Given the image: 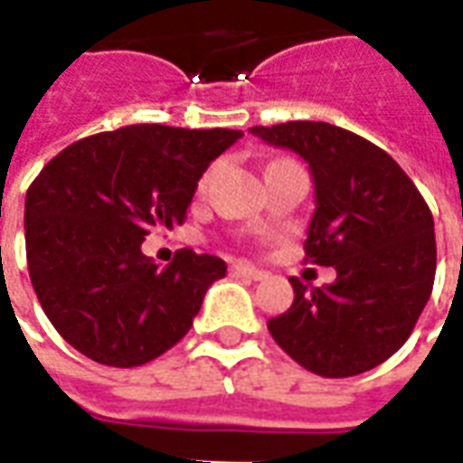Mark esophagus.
I'll return each mask as SVG.
<instances>
[{
    "label": "esophagus",
    "instance_id": "obj_1",
    "mask_svg": "<svg viewBox=\"0 0 463 463\" xmlns=\"http://www.w3.org/2000/svg\"><path fill=\"white\" fill-rule=\"evenodd\" d=\"M232 275H238V278H245V280H265L268 275L258 268H252V265H245V262H232L231 265Z\"/></svg>",
    "mask_w": 463,
    "mask_h": 463
}]
</instances>
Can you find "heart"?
Listing matches in <instances>:
<instances>
[{
  "instance_id": "1",
  "label": "heart",
  "mask_w": 463,
  "mask_h": 463,
  "mask_svg": "<svg viewBox=\"0 0 463 463\" xmlns=\"http://www.w3.org/2000/svg\"><path fill=\"white\" fill-rule=\"evenodd\" d=\"M208 178H211V173H208V175H203V181H201V188H205V185H208Z\"/></svg>"
}]
</instances>
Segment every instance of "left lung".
Listing matches in <instances>:
<instances>
[{
  "instance_id": "1",
  "label": "left lung",
  "mask_w": 463,
  "mask_h": 463,
  "mask_svg": "<svg viewBox=\"0 0 463 463\" xmlns=\"http://www.w3.org/2000/svg\"><path fill=\"white\" fill-rule=\"evenodd\" d=\"M250 133L307 161L317 208L305 262L337 270L325 288L292 280L290 310L268 320L272 340L320 377L377 367L409 340L434 288L427 201L387 151L340 126L288 121Z\"/></svg>"
}]
</instances>
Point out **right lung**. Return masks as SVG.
Masks as SVG:
<instances>
[{"label": "right lung", "mask_w": 463, "mask_h": 463, "mask_svg": "<svg viewBox=\"0 0 463 463\" xmlns=\"http://www.w3.org/2000/svg\"><path fill=\"white\" fill-rule=\"evenodd\" d=\"M242 131L136 123L66 146L26 191L29 278L74 349L138 367L185 337L225 262L191 248L165 270L141 252L185 221L198 181Z\"/></svg>", "instance_id": "add662e5"}]
</instances>
